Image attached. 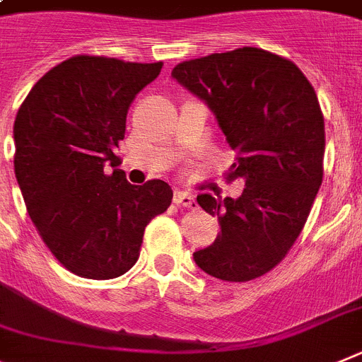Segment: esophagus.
Instances as JSON below:
<instances>
[{
	"label": "esophagus",
	"instance_id": "34e87169",
	"mask_svg": "<svg viewBox=\"0 0 362 362\" xmlns=\"http://www.w3.org/2000/svg\"><path fill=\"white\" fill-rule=\"evenodd\" d=\"M173 200H175V204H177V206L187 207V209H193V207H197V202H194L193 194L185 193V191H182V189L175 191V197H173Z\"/></svg>",
	"mask_w": 362,
	"mask_h": 362
}]
</instances>
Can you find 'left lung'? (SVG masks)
Instances as JSON below:
<instances>
[{
	"mask_svg": "<svg viewBox=\"0 0 362 362\" xmlns=\"http://www.w3.org/2000/svg\"><path fill=\"white\" fill-rule=\"evenodd\" d=\"M171 76L207 103L244 178L238 199L199 194L220 233L193 259L207 275L247 282L272 272L306 224L322 184L325 116L303 71L257 47L182 62Z\"/></svg>",
	"mask_w": 362,
	"mask_h": 362,
	"instance_id": "obj_1",
	"label": "left lung"
}]
</instances>
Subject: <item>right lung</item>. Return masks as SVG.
<instances>
[{
	"mask_svg": "<svg viewBox=\"0 0 362 362\" xmlns=\"http://www.w3.org/2000/svg\"><path fill=\"white\" fill-rule=\"evenodd\" d=\"M162 65L72 56L36 81L16 115L14 173L25 206L74 275L107 281L129 272L146 226L171 206L169 184H129L115 153L129 107Z\"/></svg>",
	"mask_w": 362,
	"mask_h": 362,
	"instance_id": "right-lung-1",
	"label": "right lung"
}]
</instances>
